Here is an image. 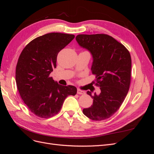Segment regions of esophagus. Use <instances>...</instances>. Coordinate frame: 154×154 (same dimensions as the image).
<instances>
[{
    "label": "esophagus",
    "mask_w": 154,
    "mask_h": 154,
    "mask_svg": "<svg viewBox=\"0 0 154 154\" xmlns=\"http://www.w3.org/2000/svg\"><path fill=\"white\" fill-rule=\"evenodd\" d=\"M77 94H85V91H83L80 89V88H78V89H77Z\"/></svg>",
    "instance_id": "esophagus-1"
}]
</instances>
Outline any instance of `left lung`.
Returning <instances> with one entry per match:
<instances>
[{"label": "left lung", "instance_id": "1", "mask_svg": "<svg viewBox=\"0 0 154 154\" xmlns=\"http://www.w3.org/2000/svg\"><path fill=\"white\" fill-rule=\"evenodd\" d=\"M76 40L92 55L91 71L96 76V85L101 91L99 95L87 92L93 98V104L83 109V113L92 120L108 119L118 110L128 92L130 54L122 44L106 34L78 35Z\"/></svg>", "mask_w": 154, "mask_h": 154}]
</instances>
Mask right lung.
<instances>
[{"label": "right lung", "mask_w": 154, "mask_h": 154, "mask_svg": "<svg viewBox=\"0 0 154 154\" xmlns=\"http://www.w3.org/2000/svg\"><path fill=\"white\" fill-rule=\"evenodd\" d=\"M74 35L50 32L31 41L22 50L16 67L15 79L21 98L38 117L57 114L68 96L77 88L58 84L49 75L57 67L58 53L74 38Z\"/></svg>", "instance_id": "1"}]
</instances>
